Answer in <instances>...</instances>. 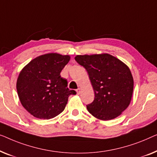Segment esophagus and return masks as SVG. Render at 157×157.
<instances>
[{
  "instance_id": "1",
  "label": "esophagus",
  "mask_w": 157,
  "mask_h": 157,
  "mask_svg": "<svg viewBox=\"0 0 157 157\" xmlns=\"http://www.w3.org/2000/svg\"><path fill=\"white\" fill-rule=\"evenodd\" d=\"M80 91H81L80 88H78V90H76L77 94H80Z\"/></svg>"
}]
</instances>
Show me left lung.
Here are the masks:
<instances>
[{
    "label": "left lung",
    "mask_w": 157,
    "mask_h": 157,
    "mask_svg": "<svg viewBox=\"0 0 157 157\" xmlns=\"http://www.w3.org/2000/svg\"><path fill=\"white\" fill-rule=\"evenodd\" d=\"M77 63L89 75L94 92V100L87 105L92 115L101 120L120 116L129 105L134 79L127 65L107 53L77 56Z\"/></svg>",
    "instance_id": "8db88e82"
}]
</instances>
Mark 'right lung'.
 <instances>
[{
    "instance_id": "add662e5",
    "label": "right lung",
    "mask_w": 157,
    "mask_h": 157,
    "mask_svg": "<svg viewBox=\"0 0 157 157\" xmlns=\"http://www.w3.org/2000/svg\"><path fill=\"white\" fill-rule=\"evenodd\" d=\"M69 56L48 53L35 57L20 72L16 88L23 107L35 117L53 118L65 109L75 90L67 87L60 72L70 61Z\"/></svg>"
}]
</instances>
